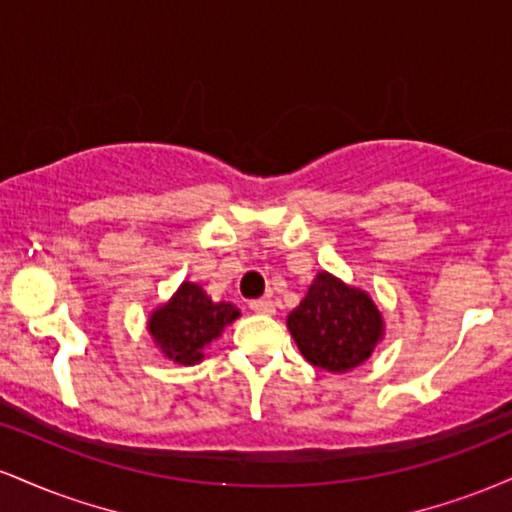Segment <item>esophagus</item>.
<instances>
[{
  "instance_id": "1",
  "label": "esophagus",
  "mask_w": 512,
  "mask_h": 512,
  "mask_svg": "<svg viewBox=\"0 0 512 512\" xmlns=\"http://www.w3.org/2000/svg\"><path fill=\"white\" fill-rule=\"evenodd\" d=\"M252 313H260V315H274V303L267 301V298H260V301H252L250 303Z\"/></svg>"
}]
</instances>
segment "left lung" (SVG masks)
<instances>
[{"instance_id":"1","label":"left lung","mask_w":512,"mask_h":512,"mask_svg":"<svg viewBox=\"0 0 512 512\" xmlns=\"http://www.w3.org/2000/svg\"><path fill=\"white\" fill-rule=\"evenodd\" d=\"M286 327L298 351L334 375L363 366L385 337L383 313L370 293L325 269L286 317Z\"/></svg>"}]
</instances>
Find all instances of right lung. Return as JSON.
<instances>
[{
    "mask_svg": "<svg viewBox=\"0 0 512 512\" xmlns=\"http://www.w3.org/2000/svg\"><path fill=\"white\" fill-rule=\"evenodd\" d=\"M238 317L240 310L233 303L211 301V296L195 281H182L166 303L151 310L146 330L168 361L178 366H195L204 358V351Z\"/></svg>",
    "mask_w": 512,
    "mask_h": 512,
    "instance_id": "right-lung-1",
    "label": "right lung"
}]
</instances>
